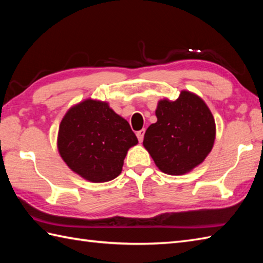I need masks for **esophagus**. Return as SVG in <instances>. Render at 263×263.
Listing matches in <instances>:
<instances>
[{
  "mask_svg": "<svg viewBox=\"0 0 263 263\" xmlns=\"http://www.w3.org/2000/svg\"><path fill=\"white\" fill-rule=\"evenodd\" d=\"M144 132H146V130H144V128H142V130H140V131H138V132H137V137H138V140H139V142H142V140H143V136H144Z\"/></svg>",
  "mask_w": 263,
  "mask_h": 263,
  "instance_id": "34e87169",
  "label": "esophagus"
}]
</instances>
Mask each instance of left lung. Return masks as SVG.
I'll return each instance as SVG.
<instances>
[{"mask_svg":"<svg viewBox=\"0 0 263 263\" xmlns=\"http://www.w3.org/2000/svg\"><path fill=\"white\" fill-rule=\"evenodd\" d=\"M156 116L143 138L156 166L165 174L183 175L202 163L216 138L215 119L203 100L182 90L174 102L159 100Z\"/></svg>","mask_w":263,"mask_h":263,"instance_id":"1","label":"left lung"}]
</instances>
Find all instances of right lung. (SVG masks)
<instances>
[{
    "label": "right lung",
    "mask_w": 263,
    "mask_h": 263,
    "mask_svg": "<svg viewBox=\"0 0 263 263\" xmlns=\"http://www.w3.org/2000/svg\"><path fill=\"white\" fill-rule=\"evenodd\" d=\"M137 143L127 121L108 103L91 98L72 106L59 127L61 157L70 170L93 183L119 176L127 150Z\"/></svg>",
    "instance_id": "obj_1"
}]
</instances>
